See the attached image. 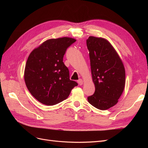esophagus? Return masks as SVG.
Instances as JSON below:
<instances>
[{"label":"esophagus","instance_id":"1","mask_svg":"<svg viewBox=\"0 0 148 148\" xmlns=\"http://www.w3.org/2000/svg\"><path fill=\"white\" fill-rule=\"evenodd\" d=\"M78 84H79V85H82L83 84V80L82 79H79L78 80Z\"/></svg>","mask_w":148,"mask_h":148}]
</instances>
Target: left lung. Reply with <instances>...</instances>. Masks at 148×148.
<instances>
[{
	"label": "left lung",
	"instance_id": "1",
	"mask_svg": "<svg viewBox=\"0 0 148 148\" xmlns=\"http://www.w3.org/2000/svg\"><path fill=\"white\" fill-rule=\"evenodd\" d=\"M86 45L95 86V93L88 97V101L98 109H109L117 104L124 90L123 64L114 47L106 39L89 36Z\"/></svg>",
	"mask_w": 148,
	"mask_h": 148
}]
</instances>
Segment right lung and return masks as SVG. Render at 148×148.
Listing matches in <instances>:
<instances>
[{"mask_svg":"<svg viewBox=\"0 0 148 148\" xmlns=\"http://www.w3.org/2000/svg\"><path fill=\"white\" fill-rule=\"evenodd\" d=\"M77 40L69 37L49 39L30 53L24 79L32 96L47 106L58 104L69 97L78 83L70 79L63 62L66 49Z\"/></svg>","mask_w":148,"mask_h":148,"instance_id":"1","label":"right lung"}]
</instances>
